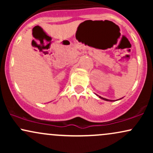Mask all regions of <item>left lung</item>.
<instances>
[{"label":"left lung","instance_id":"8db88e82","mask_svg":"<svg viewBox=\"0 0 153 153\" xmlns=\"http://www.w3.org/2000/svg\"><path fill=\"white\" fill-rule=\"evenodd\" d=\"M96 96H99V97L100 98V99H101L104 100V101H119V100H120V99H123V98H121V99H117V100H109V99H105V98H103V97H101V96H98V95H96Z\"/></svg>","mask_w":153,"mask_h":153}]
</instances>
